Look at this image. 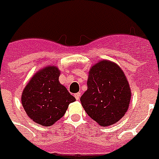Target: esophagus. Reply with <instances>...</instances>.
<instances>
[{"label": "esophagus", "mask_w": 159, "mask_h": 159, "mask_svg": "<svg viewBox=\"0 0 159 159\" xmlns=\"http://www.w3.org/2000/svg\"><path fill=\"white\" fill-rule=\"evenodd\" d=\"M74 97H75V98L77 100H80V92H78L76 94H74Z\"/></svg>", "instance_id": "1"}]
</instances>
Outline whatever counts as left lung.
<instances>
[{
  "label": "left lung",
  "instance_id": "1",
  "mask_svg": "<svg viewBox=\"0 0 159 159\" xmlns=\"http://www.w3.org/2000/svg\"><path fill=\"white\" fill-rule=\"evenodd\" d=\"M131 89L124 72L109 60L98 61L88 73L87 90L80 98L85 111L100 126L116 123L128 111Z\"/></svg>",
  "mask_w": 159,
  "mask_h": 159
}]
</instances>
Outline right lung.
I'll return each instance as SVG.
<instances>
[{
	"instance_id": "right-lung-1",
	"label": "right lung",
	"mask_w": 159,
	"mask_h": 159,
	"mask_svg": "<svg viewBox=\"0 0 159 159\" xmlns=\"http://www.w3.org/2000/svg\"><path fill=\"white\" fill-rule=\"evenodd\" d=\"M61 71L49 65L33 74L25 86L21 103L32 121L42 126H52L66 113L75 98L59 81Z\"/></svg>"
}]
</instances>
